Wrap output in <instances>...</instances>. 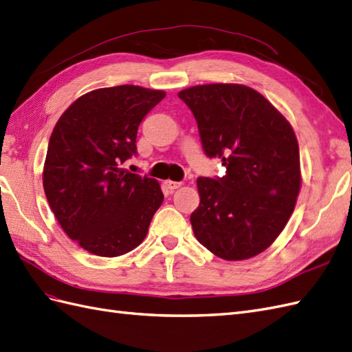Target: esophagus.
<instances>
[{"label":"esophagus","instance_id":"1","mask_svg":"<svg viewBox=\"0 0 352 352\" xmlns=\"http://www.w3.org/2000/svg\"><path fill=\"white\" fill-rule=\"evenodd\" d=\"M165 186L169 188V190H175V188L182 187V183H179V182H170V179H168V182H165Z\"/></svg>","mask_w":352,"mask_h":352}]
</instances>
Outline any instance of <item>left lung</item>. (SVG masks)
Returning a JSON list of instances; mask_svg holds the SVG:
<instances>
[{"label":"left lung","instance_id":"left-lung-1","mask_svg":"<svg viewBox=\"0 0 352 352\" xmlns=\"http://www.w3.org/2000/svg\"><path fill=\"white\" fill-rule=\"evenodd\" d=\"M205 155L226 166L221 178H197L196 239L236 262L262 253L279 236L300 190L299 144L292 124L257 90L214 83L182 90Z\"/></svg>","mask_w":352,"mask_h":352}]
</instances>
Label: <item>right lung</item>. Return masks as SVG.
Here are the masks:
<instances>
[{
  "label": "right lung",
  "mask_w": 352,
  "mask_h": 352,
  "mask_svg": "<svg viewBox=\"0 0 352 352\" xmlns=\"http://www.w3.org/2000/svg\"><path fill=\"white\" fill-rule=\"evenodd\" d=\"M165 95L133 85L96 89L55 124L44 193L60 228L89 253L117 257L137 248L164 202L157 179L122 165L137 155L138 126Z\"/></svg>",
  "instance_id": "right-lung-1"
}]
</instances>
